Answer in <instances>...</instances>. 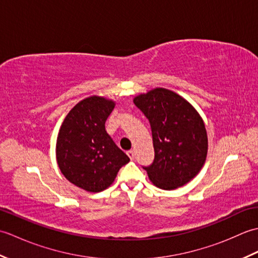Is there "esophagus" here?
<instances>
[{
	"label": "esophagus",
	"mask_w": 258,
	"mask_h": 258,
	"mask_svg": "<svg viewBox=\"0 0 258 258\" xmlns=\"http://www.w3.org/2000/svg\"><path fill=\"white\" fill-rule=\"evenodd\" d=\"M126 154H127V156L131 158V161L134 160V157H135L134 151H127V153H126Z\"/></svg>",
	"instance_id": "34e87169"
}]
</instances>
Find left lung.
<instances>
[{"mask_svg": "<svg viewBox=\"0 0 258 258\" xmlns=\"http://www.w3.org/2000/svg\"><path fill=\"white\" fill-rule=\"evenodd\" d=\"M134 104L151 124L155 156L150 166H143L151 182L166 190L188 183L207 155V133L201 115L185 98L162 87L136 96Z\"/></svg>", "mask_w": 258, "mask_h": 258, "instance_id": "8db88e82", "label": "left lung"}]
</instances>
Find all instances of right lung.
Segmentation results:
<instances>
[{"label":"right lung","mask_w":258,"mask_h":258,"mask_svg":"<svg viewBox=\"0 0 258 258\" xmlns=\"http://www.w3.org/2000/svg\"><path fill=\"white\" fill-rule=\"evenodd\" d=\"M115 102L90 96L76 104L64 118L56 141V160L71 183L92 193L111 185L119 168L130 162L105 131Z\"/></svg>","instance_id":"right-lung-1"}]
</instances>
